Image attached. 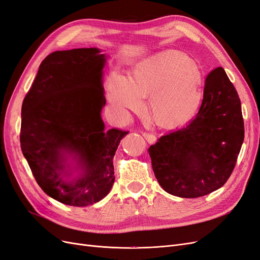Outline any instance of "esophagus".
<instances>
[{"instance_id": "1", "label": "esophagus", "mask_w": 260, "mask_h": 260, "mask_svg": "<svg viewBox=\"0 0 260 260\" xmlns=\"http://www.w3.org/2000/svg\"><path fill=\"white\" fill-rule=\"evenodd\" d=\"M142 136L145 138V140L147 141L148 143H155L156 142V137L152 133H148V132H142Z\"/></svg>"}]
</instances>
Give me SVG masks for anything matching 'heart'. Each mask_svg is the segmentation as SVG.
Wrapping results in <instances>:
<instances>
[{
    "mask_svg": "<svg viewBox=\"0 0 260 260\" xmlns=\"http://www.w3.org/2000/svg\"><path fill=\"white\" fill-rule=\"evenodd\" d=\"M204 96L203 77L196 62L179 51H164L137 62L128 79L114 73L107 99L118 113L138 112L147 99L148 113L162 128H178L198 114Z\"/></svg>",
    "mask_w": 260,
    "mask_h": 260,
    "instance_id": "b5f03b06",
    "label": "heart"
}]
</instances>
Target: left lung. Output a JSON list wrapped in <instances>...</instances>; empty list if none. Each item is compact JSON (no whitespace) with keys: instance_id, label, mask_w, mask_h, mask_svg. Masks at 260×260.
Segmentation results:
<instances>
[{"instance_id":"left-lung-1","label":"left lung","mask_w":260,"mask_h":260,"mask_svg":"<svg viewBox=\"0 0 260 260\" xmlns=\"http://www.w3.org/2000/svg\"><path fill=\"white\" fill-rule=\"evenodd\" d=\"M244 141L241 101L222 67L208 74L200 111L186 127L148 148L155 177L167 193L184 199L221 187Z\"/></svg>"}]
</instances>
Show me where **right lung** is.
Segmentation results:
<instances>
[{"instance_id": "add662e5", "label": "right lung", "mask_w": 260, "mask_h": 260, "mask_svg": "<svg viewBox=\"0 0 260 260\" xmlns=\"http://www.w3.org/2000/svg\"><path fill=\"white\" fill-rule=\"evenodd\" d=\"M100 53L90 48L48 55L22 102V154L42 190L65 205L88 206L105 198L115 181L114 155L128 133L105 131L106 57ZM68 155L81 169L70 180Z\"/></svg>"}]
</instances>
